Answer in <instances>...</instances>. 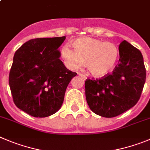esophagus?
<instances>
[{"instance_id": "esophagus-1", "label": "esophagus", "mask_w": 150, "mask_h": 150, "mask_svg": "<svg viewBox=\"0 0 150 150\" xmlns=\"http://www.w3.org/2000/svg\"><path fill=\"white\" fill-rule=\"evenodd\" d=\"M79 75L81 76V77H82V79H87V77H86V75H84V74H82V73H79Z\"/></svg>"}]
</instances>
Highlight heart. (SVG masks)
<instances>
[{
    "mask_svg": "<svg viewBox=\"0 0 150 150\" xmlns=\"http://www.w3.org/2000/svg\"><path fill=\"white\" fill-rule=\"evenodd\" d=\"M73 45L74 49L66 44L61 50L64 63L71 69H78L86 62L92 75L102 76L112 71L117 60L118 49L112 42L83 37L76 39Z\"/></svg>",
    "mask_w": 150,
    "mask_h": 150,
    "instance_id": "1",
    "label": "heart"
}]
</instances>
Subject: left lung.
<instances>
[{
  "mask_svg": "<svg viewBox=\"0 0 150 150\" xmlns=\"http://www.w3.org/2000/svg\"><path fill=\"white\" fill-rule=\"evenodd\" d=\"M120 59L111 74L85 82L88 105L104 117H114L134 106L141 97L146 81V68L141 51L123 41Z\"/></svg>",
  "mask_w": 150,
  "mask_h": 150,
  "instance_id": "8db88e82",
  "label": "left lung"
}]
</instances>
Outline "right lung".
<instances>
[{"label":"right lung","mask_w":150,"mask_h":150,"mask_svg":"<svg viewBox=\"0 0 150 150\" xmlns=\"http://www.w3.org/2000/svg\"><path fill=\"white\" fill-rule=\"evenodd\" d=\"M64 39L33 38L15 53L9 76L12 99L18 108L31 116L45 117L56 113L69 82L77 74L59 59L57 49Z\"/></svg>","instance_id":"1"}]
</instances>
